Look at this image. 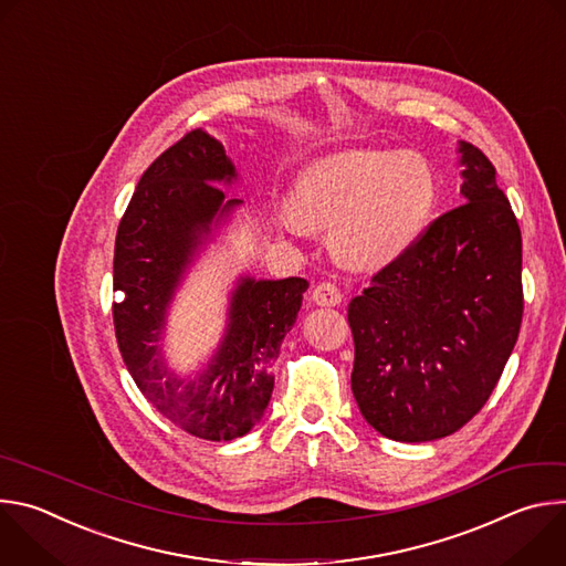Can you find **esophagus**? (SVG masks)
I'll list each match as a JSON object with an SVG mask.
<instances>
[{
    "label": "esophagus",
    "instance_id": "esophagus-1",
    "mask_svg": "<svg viewBox=\"0 0 566 566\" xmlns=\"http://www.w3.org/2000/svg\"><path fill=\"white\" fill-rule=\"evenodd\" d=\"M313 302L319 304V306H336L343 302V291L332 284V282H319L315 289H313Z\"/></svg>",
    "mask_w": 566,
    "mask_h": 566
}]
</instances>
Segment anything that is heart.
I'll list each match as a JSON object with an SVG mask.
<instances>
[{
  "label": "heart",
  "instance_id": "obj_1",
  "mask_svg": "<svg viewBox=\"0 0 566 566\" xmlns=\"http://www.w3.org/2000/svg\"><path fill=\"white\" fill-rule=\"evenodd\" d=\"M437 199V175L421 154L349 149L313 160L284 219L295 232L329 228V244L343 262L376 269L417 244Z\"/></svg>",
  "mask_w": 566,
  "mask_h": 566
}]
</instances>
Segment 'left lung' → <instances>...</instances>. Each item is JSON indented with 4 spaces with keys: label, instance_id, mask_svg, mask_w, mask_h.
Returning a JSON list of instances; mask_svg holds the SVG:
<instances>
[{
    "label": "left lung",
    "instance_id": "left-lung-1",
    "mask_svg": "<svg viewBox=\"0 0 566 566\" xmlns=\"http://www.w3.org/2000/svg\"><path fill=\"white\" fill-rule=\"evenodd\" d=\"M459 151L465 203L437 217L347 311L360 415L402 443L448 437L486 406L522 325L520 223L486 154L463 140Z\"/></svg>",
    "mask_w": 566,
    "mask_h": 566
}]
</instances>
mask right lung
Masks as SVG:
<instances>
[{
    "label": "right lung",
    "mask_w": 566,
    "mask_h": 566,
    "mask_svg": "<svg viewBox=\"0 0 566 566\" xmlns=\"http://www.w3.org/2000/svg\"><path fill=\"white\" fill-rule=\"evenodd\" d=\"M223 145L188 132L143 172L118 223L114 249V329L120 356L151 406L184 432L206 441L244 437L273 394L271 365L295 325L302 277H241L228 311L226 336L203 371L179 378L160 356L166 308L201 237L239 199L223 201L214 184L234 179Z\"/></svg>",
    "instance_id": "add662e5"
}]
</instances>
